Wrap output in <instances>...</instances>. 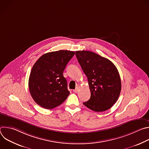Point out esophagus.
I'll return each mask as SVG.
<instances>
[{"mask_svg": "<svg viewBox=\"0 0 149 149\" xmlns=\"http://www.w3.org/2000/svg\"><path fill=\"white\" fill-rule=\"evenodd\" d=\"M79 90V87H77V88H76L75 90H74L73 91H74L75 93H77L78 92Z\"/></svg>", "mask_w": 149, "mask_h": 149, "instance_id": "esophagus-1", "label": "esophagus"}]
</instances>
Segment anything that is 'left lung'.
<instances>
[{"label":"left lung","mask_w":149,"mask_h":149,"mask_svg":"<svg viewBox=\"0 0 149 149\" xmlns=\"http://www.w3.org/2000/svg\"><path fill=\"white\" fill-rule=\"evenodd\" d=\"M75 55L87 77L90 99L84 105L95 112L110 109L117 101L121 89V79L114 63L94 52L78 51Z\"/></svg>","instance_id":"1"}]
</instances>
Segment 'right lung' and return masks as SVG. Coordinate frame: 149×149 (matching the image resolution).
<instances>
[{
    "label": "right lung",
    "instance_id": "add662e5",
    "mask_svg": "<svg viewBox=\"0 0 149 149\" xmlns=\"http://www.w3.org/2000/svg\"><path fill=\"white\" fill-rule=\"evenodd\" d=\"M74 51L59 50L42 55L33 65L29 78L31 95L36 104L46 109L61 105L70 94L63 72Z\"/></svg>",
    "mask_w": 149,
    "mask_h": 149
}]
</instances>
